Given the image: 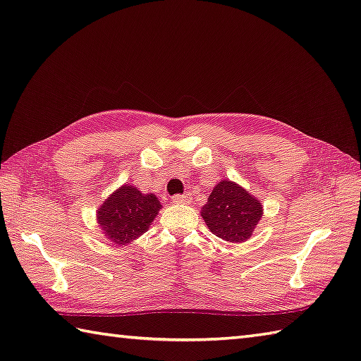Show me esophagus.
I'll list each match as a JSON object with an SVG mask.
<instances>
[{"mask_svg": "<svg viewBox=\"0 0 361 361\" xmlns=\"http://www.w3.org/2000/svg\"><path fill=\"white\" fill-rule=\"evenodd\" d=\"M171 201L176 202V204H188L190 201H192V195H190L188 192L183 193V195H174Z\"/></svg>", "mask_w": 361, "mask_h": 361, "instance_id": "34e87169", "label": "esophagus"}]
</instances>
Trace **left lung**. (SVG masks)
<instances>
[{
  "label": "left lung",
  "instance_id": "1",
  "mask_svg": "<svg viewBox=\"0 0 361 361\" xmlns=\"http://www.w3.org/2000/svg\"><path fill=\"white\" fill-rule=\"evenodd\" d=\"M201 215L216 237L237 243L250 239L262 216V206L237 183L221 180L210 193Z\"/></svg>",
  "mask_w": 361,
  "mask_h": 361
}]
</instances>
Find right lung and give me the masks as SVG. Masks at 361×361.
<instances>
[{
	"label": "right lung",
	"instance_id": "1",
	"mask_svg": "<svg viewBox=\"0 0 361 361\" xmlns=\"http://www.w3.org/2000/svg\"><path fill=\"white\" fill-rule=\"evenodd\" d=\"M160 207L157 196L142 195L126 183L100 206L99 226L116 245L130 243L149 229Z\"/></svg>",
	"mask_w": 361,
	"mask_h": 361
}]
</instances>
